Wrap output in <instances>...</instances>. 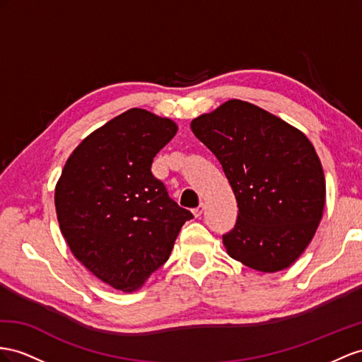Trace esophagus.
Returning a JSON list of instances; mask_svg holds the SVG:
<instances>
[{"mask_svg": "<svg viewBox=\"0 0 362 362\" xmlns=\"http://www.w3.org/2000/svg\"><path fill=\"white\" fill-rule=\"evenodd\" d=\"M203 208H205V205H203V203H200V205H199L197 208H194V209H192V214L196 216V217H200V216H202V212H203Z\"/></svg>", "mask_w": 362, "mask_h": 362, "instance_id": "1", "label": "esophagus"}]
</instances>
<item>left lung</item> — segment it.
Returning a JSON list of instances; mask_svg holds the SVG:
<instances>
[{
    "label": "left lung",
    "mask_w": 362,
    "mask_h": 362,
    "mask_svg": "<svg viewBox=\"0 0 362 362\" xmlns=\"http://www.w3.org/2000/svg\"><path fill=\"white\" fill-rule=\"evenodd\" d=\"M218 159L238 206L223 245L260 272L289 267L315 235L326 182L313 145L298 129L238 99L191 122Z\"/></svg>",
    "instance_id": "1"
}]
</instances>
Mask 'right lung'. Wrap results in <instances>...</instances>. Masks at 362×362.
I'll return each mask as SVG.
<instances>
[{
    "mask_svg": "<svg viewBox=\"0 0 362 362\" xmlns=\"http://www.w3.org/2000/svg\"><path fill=\"white\" fill-rule=\"evenodd\" d=\"M175 133L170 119L128 110L78 145L57 185L54 206L73 255L117 291H136L159 269L192 218L151 173Z\"/></svg>",
    "mask_w": 362,
    "mask_h": 362,
    "instance_id": "right-lung-1",
    "label": "right lung"
}]
</instances>
